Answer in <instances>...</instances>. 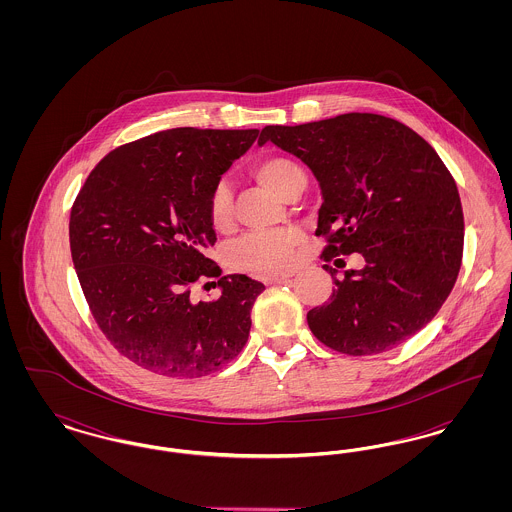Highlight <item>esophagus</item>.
Wrapping results in <instances>:
<instances>
[{
	"instance_id": "1",
	"label": "esophagus",
	"mask_w": 512,
	"mask_h": 512,
	"mask_svg": "<svg viewBox=\"0 0 512 512\" xmlns=\"http://www.w3.org/2000/svg\"><path fill=\"white\" fill-rule=\"evenodd\" d=\"M290 278H292V274H272V276H265L263 282L268 284V286H272V284H282V282H286Z\"/></svg>"
}]
</instances>
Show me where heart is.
<instances>
[{
  "instance_id": "1",
  "label": "heart",
  "mask_w": 512,
  "mask_h": 512,
  "mask_svg": "<svg viewBox=\"0 0 512 512\" xmlns=\"http://www.w3.org/2000/svg\"><path fill=\"white\" fill-rule=\"evenodd\" d=\"M251 172L263 186L280 197L297 180H305L301 167L282 155H272L257 161L251 167ZM232 205L234 201L230 188L226 184H217L211 194V219L215 226H226L230 222ZM301 242L303 236L295 228L257 230L228 245V259L236 268L270 276L293 267L297 247Z\"/></svg>"
}]
</instances>
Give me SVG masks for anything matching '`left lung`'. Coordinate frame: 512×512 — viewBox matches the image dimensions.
<instances>
[{
  "label": "left lung",
  "mask_w": 512,
  "mask_h": 512,
  "mask_svg": "<svg viewBox=\"0 0 512 512\" xmlns=\"http://www.w3.org/2000/svg\"><path fill=\"white\" fill-rule=\"evenodd\" d=\"M267 142L301 159L318 180L317 236L328 240L322 259H365L340 280L324 265L336 290L307 313L317 340L345 355H376L422 330L463 261L461 197L436 149L403 122L374 113L265 126L259 146Z\"/></svg>",
  "instance_id": "8db88e82"
}]
</instances>
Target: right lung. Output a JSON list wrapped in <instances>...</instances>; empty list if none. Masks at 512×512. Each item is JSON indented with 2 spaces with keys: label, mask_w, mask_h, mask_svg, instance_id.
Returning <instances> with one entry per match:
<instances>
[{
  "label": "right lung",
  "mask_w": 512,
  "mask_h": 512,
  "mask_svg": "<svg viewBox=\"0 0 512 512\" xmlns=\"http://www.w3.org/2000/svg\"><path fill=\"white\" fill-rule=\"evenodd\" d=\"M257 134L192 126L151 134L107 153L76 195V276L101 332L132 363L197 378L244 349L265 286L228 274L211 282L215 301L190 292L199 278L219 276L207 257L217 242L211 194Z\"/></svg>",
  "instance_id": "right-lung-1"
}]
</instances>
